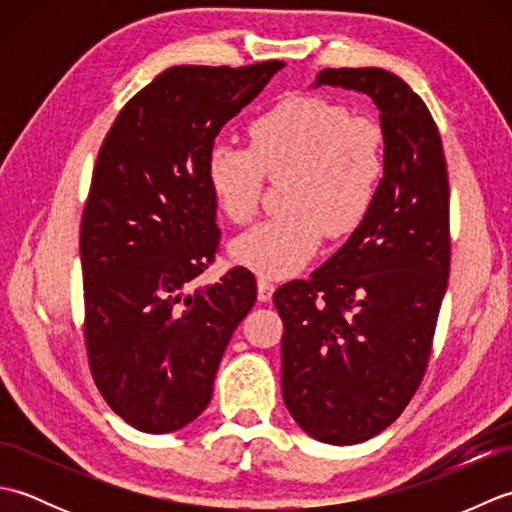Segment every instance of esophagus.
<instances>
[{"instance_id":"obj_1","label":"esophagus","mask_w":512,"mask_h":512,"mask_svg":"<svg viewBox=\"0 0 512 512\" xmlns=\"http://www.w3.org/2000/svg\"><path fill=\"white\" fill-rule=\"evenodd\" d=\"M273 292H275V284L266 277H259L257 279V297L259 301H270L273 299Z\"/></svg>"}]
</instances>
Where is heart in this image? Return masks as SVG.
Returning a JSON list of instances; mask_svg holds the SVG:
<instances>
[{
	"label": "heart",
	"instance_id": "obj_1",
	"mask_svg": "<svg viewBox=\"0 0 512 512\" xmlns=\"http://www.w3.org/2000/svg\"><path fill=\"white\" fill-rule=\"evenodd\" d=\"M264 176H288L284 213L235 239L239 264L262 277H290L323 235L354 233L374 209L385 176V134L372 118L319 96H292L248 125V147L217 140L206 156L215 200L237 224L255 217Z\"/></svg>",
	"mask_w": 512,
	"mask_h": 512
}]
</instances>
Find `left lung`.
<instances>
[{
    "mask_svg": "<svg viewBox=\"0 0 512 512\" xmlns=\"http://www.w3.org/2000/svg\"><path fill=\"white\" fill-rule=\"evenodd\" d=\"M367 94L385 134L374 209L310 279L275 292L284 321L281 391L319 442L358 444L387 429L427 372L451 264L449 173L420 96L380 68L321 70L314 88Z\"/></svg>",
    "mask_w": 512,
    "mask_h": 512,
    "instance_id": "1",
    "label": "left lung"
}]
</instances>
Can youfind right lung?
Returning <instances> with one entry per match:
<instances>
[{
  "mask_svg": "<svg viewBox=\"0 0 512 512\" xmlns=\"http://www.w3.org/2000/svg\"><path fill=\"white\" fill-rule=\"evenodd\" d=\"M281 68L176 65L123 107L101 145L81 220L85 350L107 405L138 431L171 433L200 416L255 306L242 266L193 288L220 246L206 156Z\"/></svg>",
  "mask_w": 512,
  "mask_h": 512,
  "instance_id": "add662e5",
  "label": "right lung"
}]
</instances>
